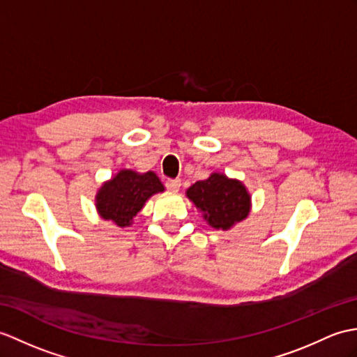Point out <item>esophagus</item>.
Listing matches in <instances>:
<instances>
[{
  "mask_svg": "<svg viewBox=\"0 0 357 357\" xmlns=\"http://www.w3.org/2000/svg\"><path fill=\"white\" fill-rule=\"evenodd\" d=\"M165 187H167V190H170V192L176 193L181 188V181L179 179H167L165 181Z\"/></svg>",
  "mask_w": 357,
  "mask_h": 357,
  "instance_id": "34e87169",
  "label": "esophagus"
}]
</instances>
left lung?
Listing matches in <instances>:
<instances>
[{
  "label": "left lung",
  "instance_id": "left-lung-1",
  "mask_svg": "<svg viewBox=\"0 0 357 357\" xmlns=\"http://www.w3.org/2000/svg\"><path fill=\"white\" fill-rule=\"evenodd\" d=\"M187 197L216 229L233 228L251 211V196L246 187L223 173H211L206 179L195 182L187 190Z\"/></svg>",
  "mask_w": 357,
  "mask_h": 357
}]
</instances>
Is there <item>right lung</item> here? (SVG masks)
<instances>
[{
    "label": "right lung",
    "mask_w": 357,
    "mask_h": 357,
    "mask_svg": "<svg viewBox=\"0 0 357 357\" xmlns=\"http://www.w3.org/2000/svg\"><path fill=\"white\" fill-rule=\"evenodd\" d=\"M164 192V185L153 172L137 173L120 170L100 187L96 196L97 211L105 220L119 227H129L151 196Z\"/></svg>",
    "instance_id": "add662e5"
}]
</instances>
